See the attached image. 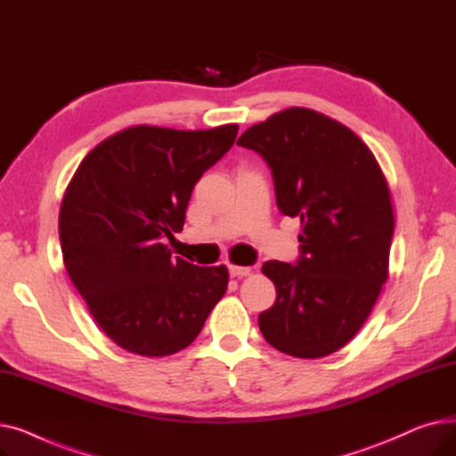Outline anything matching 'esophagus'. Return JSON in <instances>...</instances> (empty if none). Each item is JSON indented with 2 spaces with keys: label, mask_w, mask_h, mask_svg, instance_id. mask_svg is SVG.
I'll use <instances>...</instances> for the list:
<instances>
[{
  "label": "esophagus",
  "mask_w": 456,
  "mask_h": 456,
  "mask_svg": "<svg viewBox=\"0 0 456 456\" xmlns=\"http://www.w3.org/2000/svg\"><path fill=\"white\" fill-rule=\"evenodd\" d=\"M231 277H248L251 273V268L246 266H229Z\"/></svg>",
  "instance_id": "obj_1"
}]
</instances>
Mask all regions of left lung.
<instances>
[{
    "label": "left lung",
    "instance_id": "8db88e82",
    "mask_svg": "<svg viewBox=\"0 0 456 456\" xmlns=\"http://www.w3.org/2000/svg\"><path fill=\"white\" fill-rule=\"evenodd\" d=\"M236 143L268 162L279 210L301 220L296 265H262L277 299L260 313V332L290 356H327L364 325L387 282L394 234L387 179L351 129L303 107L270 116Z\"/></svg>",
    "mask_w": 456,
    "mask_h": 456
}]
</instances>
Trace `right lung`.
I'll list each match as a JSON object with an SVG mask.
<instances>
[{
	"instance_id": "obj_1",
	"label": "right lung",
	"mask_w": 456,
	"mask_h": 456,
	"mask_svg": "<svg viewBox=\"0 0 456 456\" xmlns=\"http://www.w3.org/2000/svg\"><path fill=\"white\" fill-rule=\"evenodd\" d=\"M208 131L136 126L98 143L71 177L59 214L66 272L107 337L134 354H174L196 340L229 282L225 266L174 256L194 184L234 143Z\"/></svg>"
}]
</instances>
